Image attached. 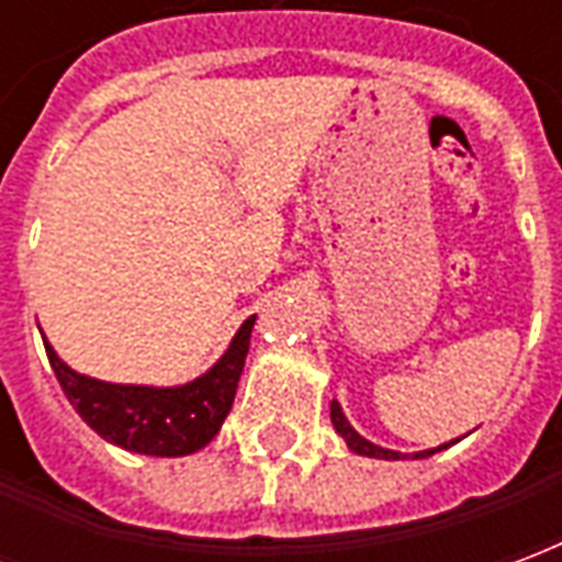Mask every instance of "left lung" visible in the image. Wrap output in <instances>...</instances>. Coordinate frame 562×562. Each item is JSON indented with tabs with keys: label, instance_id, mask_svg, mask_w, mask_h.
I'll use <instances>...</instances> for the list:
<instances>
[{
	"label": "left lung",
	"instance_id": "left-lung-1",
	"mask_svg": "<svg viewBox=\"0 0 562 562\" xmlns=\"http://www.w3.org/2000/svg\"><path fill=\"white\" fill-rule=\"evenodd\" d=\"M330 422H334V430L346 439V446L352 448L355 454H361V458H379V460H401V451H391V448H382L376 446V442H370V439H364V436L355 430L352 424H349V418L342 415V406L337 401H330ZM458 439H451V442H446V446L439 448H427V451H418L415 458H430V454H436V451H442V448L454 446Z\"/></svg>",
	"mask_w": 562,
	"mask_h": 562
}]
</instances>
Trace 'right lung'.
<instances>
[{"instance_id":"right-lung-1","label":"right lung","mask_w":562,"mask_h":562,"mask_svg":"<svg viewBox=\"0 0 562 562\" xmlns=\"http://www.w3.org/2000/svg\"><path fill=\"white\" fill-rule=\"evenodd\" d=\"M252 325L256 316L246 318L228 342L225 355L207 373L171 389L120 385V382L83 376L56 355L47 337H44V349L68 403L102 439L149 458H183L207 446L232 413Z\"/></svg>"}]
</instances>
